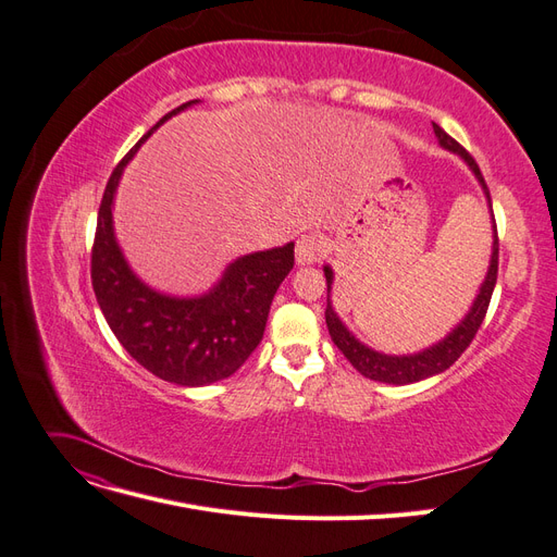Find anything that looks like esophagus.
I'll list each match as a JSON object with an SVG mask.
<instances>
[{"label": "esophagus", "instance_id": "obj_1", "mask_svg": "<svg viewBox=\"0 0 557 557\" xmlns=\"http://www.w3.org/2000/svg\"><path fill=\"white\" fill-rule=\"evenodd\" d=\"M323 244L315 237L313 232L301 234L297 239V248H295V256L299 264H315L320 258H323Z\"/></svg>", "mask_w": 557, "mask_h": 557}]
</instances>
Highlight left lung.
Masks as SVG:
<instances>
[{
    "label": "left lung",
    "mask_w": 557,
    "mask_h": 557,
    "mask_svg": "<svg viewBox=\"0 0 557 557\" xmlns=\"http://www.w3.org/2000/svg\"><path fill=\"white\" fill-rule=\"evenodd\" d=\"M434 134L440 137V144L453 153H458L460 158H465V162L471 166V172L476 174V178L481 181L483 190L491 199V190H487L485 178L479 170L476 160L471 158L467 150L455 141L448 132H444L440 125L434 123ZM493 205V201H491ZM495 221V218H493ZM497 264H499V237H497V225H495V242H493V260H491V269H487V276L481 285V293L474 301V307L467 313V318L462 323L455 327L442 344H436L423 352H418V356H404V358H393V356H381V352L372 350L362 346L356 336H352L344 325L342 320L336 318V313L330 307V283H332V269L325 267V278H327V309H325V323L330 330L332 342L336 344L344 352V358L358 369V372L367 379H374L381 383H395V385H404V383H416V381H423L428 376H434L448 369L455 360H458L462 352L469 348V344L474 342V336L483 323V318L487 313V307H491V297L495 290V283H497Z\"/></svg>",
    "instance_id": "left-lung-1"
}]
</instances>
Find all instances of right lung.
Wrapping results in <instances>:
<instances>
[{
  "label": "right lung",
  "instance_id": "right-lung-1",
  "mask_svg": "<svg viewBox=\"0 0 557 557\" xmlns=\"http://www.w3.org/2000/svg\"><path fill=\"white\" fill-rule=\"evenodd\" d=\"M195 102L166 113L139 144L166 117ZM139 144L115 164L99 205L90 252L92 290L115 339L150 374L178 385L215 383L237 372L258 348L272 299L295 264V244L239 258L199 299H174L146 288L129 272L111 227L117 178Z\"/></svg>",
  "mask_w": 557,
  "mask_h": 557
}]
</instances>
